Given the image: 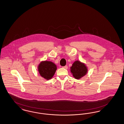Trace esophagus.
<instances>
[{
	"label": "esophagus",
	"mask_w": 124,
	"mask_h": 124,
	"mask_svg": "<svg viewBox=\"0 0 124 124\" xmlns=\"http://www.w3.org/2000/svg\"><path fill=\"white\" fill-rule=\"evenodd\" d=\"M63 68H64L65 69H67V68H68V66H67V65H65L64 66H63L62 67Z\"/></svg>",
	"instance_id": "1"
}]
</instances>
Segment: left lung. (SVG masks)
Here are the masks:
<instances>
[{"instance_id": "1", "label": "left lung", "mask_w": 124, "mask_h": 124, "mask_svg": "<svg viewBox=\"0 0 124 124\" xmlns=\"http://www.w3.org/2000/svg\"><path fill=\"white\" fill-rule=\"evenodd\" d=\"M87 71V68L85 64L78 60L75 61L71 67V72L73 76L77 79L85 75Z\"/></svg>"}]
</instances>
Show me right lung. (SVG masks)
Segmentation results:
<instances>
[{
    "label": "right lung",
    "mask_w": 124,
    "mask_h": 124,
    "mask_svg": "<svg viewBox=\"0 0 124 124\" xmlns=\"http://www.w3.org/2000/svg\"><path fill=\"white\" fill-rule=\"evenodd\" d=\"M38 68L40 76L46 80H49L54 75L57 70V66L51 61H44L40 62Z\"/></svg>",
    "instance_id": "add662e5"
}]
</instances>
